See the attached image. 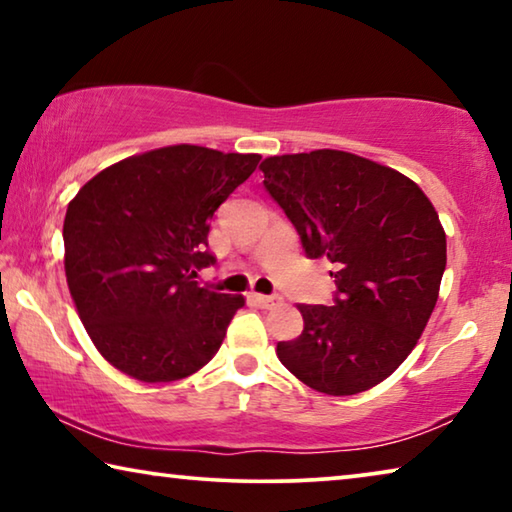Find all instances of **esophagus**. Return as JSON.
I'll return each instance as SVG.
<instances>
[{
	"mask_svg": "<svg viewBox=\"0 0 512 512\" xmlns=\"http://www.w3.org/2000/svg\"><path fill=\"white\" fill-rule=\"evenodd\" d=\"M255 300L262 307H275V305H280V302H282V296H280V293H271V296H264V293H255Z\"/></svg>",
	"mask_w": 512,
	"mask_h": 512,
	"instance_id": "esophagus-1",
	"label": "esophagus"
}]
</instances>
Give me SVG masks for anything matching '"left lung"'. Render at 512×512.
I'll return each instance as SVG.
<instances>
[{
	"label": "left lung",
	"mask_w": 512,
	"mask_h": 512,
	"mask_svg": "<svg viewBox=\"0 0 512 512\" xmlns=\"http://www.w3.org/2000/svg\"><path fill=\"white\" fill-rule=\"evenodd\" d=\"M259 169L307 257L336 266L334 305H298L305 329L277 343V359L318 393L368 391L409 357L436 307L438 212L411 178L354 153L273 155Z\"/></svg>",
	"instance_id": "obj_1"
}]
</instances>
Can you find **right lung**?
Instances as JSON below:
<instances>
[{
    "mask_svg": "<svg viewBox=\"0 0 512 512\" xmlns=\"http://www.w3.org/2000/svg\"><path fill=\"white\" fill-rule=\"evenodd\" d=\"M262 155L178 144L133 155L88 180L67 205L65 275L101 357L160 384L219 352L244 296L201 287L207 232Z\"/></svg>",
    "mask_w": 512,
    "mask_h": 512,
    "instance_id": "1",
    "label": "right lung"
}]
</instances>
